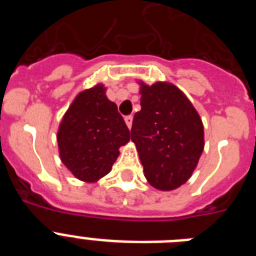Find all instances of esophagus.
Returning a JSON list of instances; mask_svg holds the SVG:
<instances>
[{"instance_id": "1", "label": "esophagus", "mask_w": 256, "mask_h": 256, "mask_svg": "<svg viewBox=\"0 0 256 256\" xmlns=\"http://www.w3.org/2000/svg\"><path fill=\"white\" fill-rule=\"evenodd\" d=\"M124 120H126V124L128 126V128H132V123H133V116L132 115H128V116L124 118Z\"/></svg>"}]
</instances>
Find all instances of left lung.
Wrapping results in <instances>:
<instances>
[{"mask_svg":"<svg viewBox=\"0 0 256 256\" xmlns=\"http://www.w3.org/2000/svg\"><path fill=\"white\" fill-rule=\"evenodd\" d=\"M138 84L141 110L133 118L132 141L148 182L160 191H173L198 166L205 144L202 120L177 86Z\"/></svg>","mask_w":256,"mask_h":256,"instance_id":"8db88e82","label":"left lung"}]
</instances>
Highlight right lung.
Listing matches in <instances>:
<instances>
[{
    "instance_id": "obj_1",
    "label": "right lung",
    "mask_w": 256,
    "mask_h": 256,
    "mask_svg": "<svg viewBox=\"0 0 256 256\" xmlns=\"http://www.w3.org/2000/svg\"><path fill=\"white\" fill-rule=\"evenodd\" d=\"M130 133L118 106L98 83L79 92L64 114L58 130V154L74 177L94 183L110 173L119 148Z\"/></svg>"
}]
</instances>
